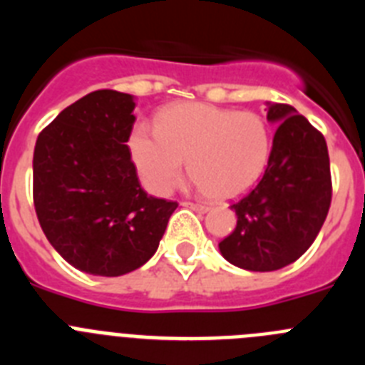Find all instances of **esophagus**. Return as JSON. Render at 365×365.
<instances>
[{"label": "esophagus", "mask_w": 365, "mask_h": 365, "mask_svg": "<svg viewBox=\"0 0 365 365\" xmlns=\"http://www.w3.org/2000/svg\"><path fill=\"white\" fill-rule=\"evenodd\" d=\"M185 206H188V208H192V210H197V212H206L208 210V206L206 205H201V202H185Z\"/></svg>", "instance_id": "esophagus-1"}]
</instances>
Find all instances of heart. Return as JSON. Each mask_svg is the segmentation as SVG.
I'll return each instance as SVG.
<instances>
[{"instance_id":"1","label":"heart","mask_w":365,"mask_h":365,"mask_svg":"<svg viewBox=\"0 0 365 365\" xmlns=\"http://www.w3.org/2000/svg\"><path fill=\"white\" fill-rule=\"evenodd\" d=\"M270 148L272 135L261 115L202 102L170 106L159 113L157 130L137 124L130 135L131 157L150 192H172L188 159L193 185L221 201L256 185Z\"/></svg>"}]
</instances>
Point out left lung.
<instances>
[{"instance_id": "1", "label": "left lung", "mask_w": 365, "mask_h": 365, "mask_svg": "<svg viewBox=\"0 0 365 365\" xmlns=\"http://www.w3.org/2000/svg\"><path fill=\"white\" fill-rule=\"evenodd\" d=\"M278 124L267 170L230 208L235 230L219 243L228 263L254 272L291 265L307 252L331 206V166L324 135L292 106L267 102Z\"/></svg>"}]
</instances>
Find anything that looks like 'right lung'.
I'll return each instance as SVG.
<instances>
[{
    "label": "right lung",
    "instance_id": "obj_1",
    "mask_svg": "<svg viewBox=\"0 0 365 365\" xmlns=\"http://www.w3.org/2000/svg\"><path fill=\"white\" fill-rule=\"evenodd\" d=\"M135 96L100 89L63 109L34 146V208L63 259L93 276H122L159 248L177 202L140 188L131 160Z\"/></svg>",
    "mask_w": 365,
    "mask_h": 365
}]
</instances>
